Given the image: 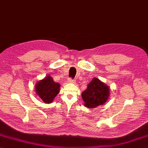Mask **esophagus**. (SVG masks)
Wrapping results in <instances>:
<instances>
[{
    "label": "esophagus",
    "mask_w": 148,
    "mask_h": 148,
    "mask_svg": "<svg viewBox=\"0 0 148 148\" xmlns=\"http://www.w3.org/2000/svg\"><path fill=\"white\" fill-rule=\"evenodd\" d=\"M68 82L69 83H74L75 82V80H74V79H73L72 78H69V79H68Z\"/></svg>",
    "instance_id": "34e87169"
}]
</instances>
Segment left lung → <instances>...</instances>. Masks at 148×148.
I'll return each instance as SVG.
<instances>
[{"label": "left lung", "mask_w": 148, "mask_h": 148, "mask_svg": "<svg viewBox=\"0 0 148 148\" xmlns=\"http://www.w3.org/2000/svg\"><path fill=\"white\" fill-rule=\"evenodd\" d=\"M109 95L108 86L97 78H93L88 85V88L82 93V97L86 107L95 108L106 103Z\"/></svg>", "instance_id": "left-lung-1"}]
</instances>
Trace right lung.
<instances>
[{
    "instance_id": "1",
    "label": "right lung",
    "mask_w": 148,
    "mask_h": 148,
    "mask_svg": "<svg viewBox=\"0 0 148 148\" xmlns=\"http://www.w3.org/2000/svg\"><path fill=\"white\" fill-rule=\"evenodd\" d=\"M60 84L47 76L36 85V92L45 103H51L59 92Z\"/></svg>"
}]
</instances>
